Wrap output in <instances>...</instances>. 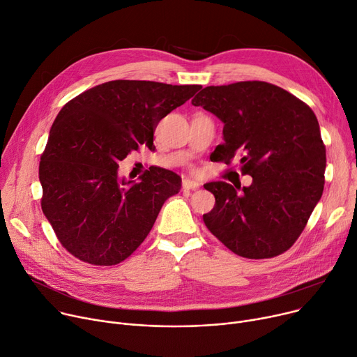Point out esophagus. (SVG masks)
<instances>
[{
  "instance_id": "obj_1",
  "label": "esophagus",
  "mask_w": 357,
  "mask_h": 357,
  "mask_svg": "<svg viewBox=\"0 0 357 357\" xmlns=\"http://www.w3.org/2000/svg\"><path fill=\"white\" fill-rule=\"evenodd\" d=\"M201 186V183L198 181H192V179H183L182 182V188L185 190H195Z\"/></svg>"
}]
</instances>
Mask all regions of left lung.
<instances>
[{
    "mask_svg": "<svg viewBox=\"0 0 357 357\" xmlns=\"http://www.w3.org/2000/svg\"><path fill=\"white\" fill-rule=\"evenodd\" d=\"M192 105L223 122V144L212 152L226 165L241 159L252 183H205L215 206L206 228L234 253L266 259L294 245L321 198L326 148L314 112L295 95L264 81L206 86Z\"/></svg>",
    "mask_w": 357,
    "mask_h": 357,
    "instance_id": "left-lung-1",
    "label": "left lung"
}]
</instances>
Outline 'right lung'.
Segmentation results:
<instances>
[{
  "label": "right lung",
  "mask_w": 357,
  "mask_h": 357,
  "mask_svg": "<svg viewBox=\"0 0 357 357\" xmlns=\"http://www.w3.org/2000/svg\"><path fill=\"white\" fill-rule=\"evenodd\" d=\"M201 88L116 79L62 107L41 155V208L73 256L112 266L145 241L182 179L152 167L135 183L118 178V164L141 145L151 149L159 121Z\"/></svg>",
  "instance_id": "right-lung-1"
}]
</instances>
